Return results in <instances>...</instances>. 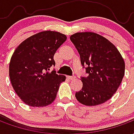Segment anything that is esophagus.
Instances as JSON below:
<instances>
[{"label": "esophagus", "instance_id": "obj_1", "mask_svg": "<svg viewBox=\"0 0 134 134\" xmlns=\"http://www.w3.org/2000/svg\"><path fill=\"white\" fill-rule=\"evenodd\" d=\"M67 77H68L69 80H75L76 78L75 76H68Z\"/></svg>", "mask_w": 134, "mask_h": 134}]
</instances>
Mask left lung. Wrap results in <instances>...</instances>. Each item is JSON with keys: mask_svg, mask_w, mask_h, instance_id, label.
I'll use <instances>...</instances> for the list:
<instances>
[{"mask_svg": "<svg viewBox=\"0 0 134 134\" xmlns=\"http://www.w3.org/2000/svg\"><path fill=\"white\" fill-rule=\"evenodd\" d=\"M80 56L87 77H81L82 88L75 93L80 103L93 106L108 100L121 85L125 63L117 48L103 36L79 32L70 36Z\"/></svg>", "mask_w": 134, "mask_h": 134, "instance_id": "8db88e82", "label": "left lung"}]
</instances>
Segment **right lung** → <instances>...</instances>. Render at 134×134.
I'll use <instances>...</instances> for the list:
<instances>
[{
    "instance_id": "1",
    "label": "right lung",
    "mask_w": 134,
    "mask_h": 134,
    "mask_svg": "<svg viewBox=\"0 0 134 134\" xmlns=\"http://www.w3.org/2000/svg\"><path fill=\"white\" fill-rule=\"evenodd\" d=\"M67 36L45 31L30 36L13 52L9 64V77L16 93L21 100L32 107H44L54 100L64 75H57L54 55Z\"/></svg>"
}]
</instances>
